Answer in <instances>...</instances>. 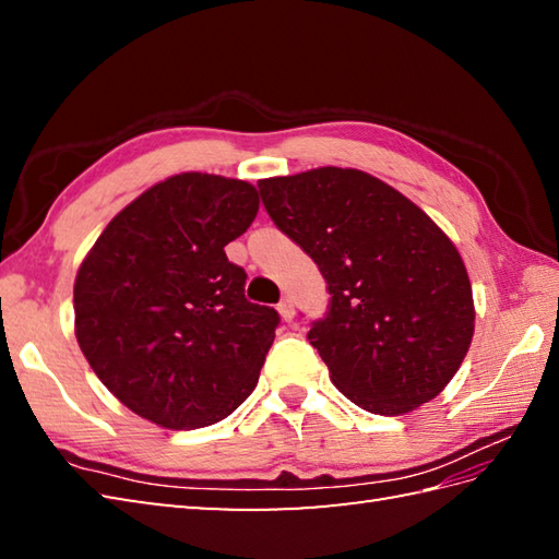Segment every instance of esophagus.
<instances>
[{
  "label": "esophagus",
  "instance_id": "obj_1",
  "mask_svg": "<svg viewBox=\"0 0 559 559\" xmlns=\"http://www.w3.org/2000/svg\"><path fill=\"white\" fill-rule=\"evenodd\" d=\"M278 314H281V319H283V322H293V319H295V302L290 300V298H286V300H281L278 302Z\"/></svg>",
  "mask_w": 559,
  "mask_h": 559
}]
</instances>
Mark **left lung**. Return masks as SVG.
I'll return each mask as SVG.
<instances>
[{
	"label": "left lung",
	"instance_id": "8db88e82",
	"mask_svg": "<svg viewBox=\"0 0 559 559\" xmlns=\"http://www.w3.org/2000/svg\"><path fill=\"white\" fill-rule=\"evenodd\" d=\"M271 221L326 278L329 314L307 338L355 406L406 415L442 394L471 348L476 307L447 233L355 168L259 180Z\"/></svg>",
	"mask_w": 559,
	"mask_h": 559
}]
</instances>
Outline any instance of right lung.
Masks as SVG:
<instances>
[{
	"mask_svg": "<svg viewBox=\"0 0 559 559\" xmlns=\"http://www.w3.org/2000/svg\"><path fill=\"white\" fill-rule=\"evenodd\" d=\"M257 187L180 173L108 223L74 281V331L91 370L165 430L218 423L252 394L278 312L245 298L225 245L252 225Z\"/></svg>",
	"mask_w": 559,
	"mask_h": 559,
	"instance_id": "1",
	"label": "right lung"
}]
</instances>
